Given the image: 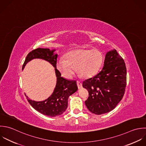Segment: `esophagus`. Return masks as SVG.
<instances>
[{"label": "esophagus", "mask_w": 146, "mask_h": 146, "mask_svg": "<svg viewBox=\"0 0 146 146\" xmlns=\"http://www.w3.org/2000/svg\"><path fill=\"white\" fill-rule=\"evenodd\" d=\"M77 86H78V89H81V88H82V84L81 82L77 81Z\"/></svg>", "instance_id": "1"}]
</instances>
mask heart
Here are the masks:
<instances>
[{
	"label": "heart",
	"mask_w": 146,
	"mask_h": 146,
	"mask_svg": "<svg viewBox=\"0 0 146 146\" xmlns=\"http://www.w3.org/2000/svg\"><path fill=\"white\" fill-rule=\"evenodd\" d=\"M65 58H60L57 62V68L66 78H70L77 70L80 75L92 77L98 72L101 68L104 57L102 53L97 50L75 49L68 52Z\"/></svg>",
	"instance_id": "obj_1"
}]
</instances>
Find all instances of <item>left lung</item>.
Here are the masks:
<instances>
[{
    "label": "left lung",
    "mask_w": 146,
    "mask_h": 146,
    "mask_svg": "<svg viewBox=\"0 0 146 146\" xmlns=\"http://www.w3.org/2000/svg\"><path fill=\"white\" fill-rule=\"evenodd\" d=\"M82 86L89 92L85 105L93 114L101 115L113 110L122 100L126 86V68L115 49L106 54L102 70L86 80Z\"/></svg>",
    "instance_id": "obj_1"
}]
</instances>
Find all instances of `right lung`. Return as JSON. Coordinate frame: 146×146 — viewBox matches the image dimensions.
I'll return each instance as SVG.
<instances>
[{
    "instance_id": "obj_1",
    "label": "right lung",
    "mask_w": 146,
    "mask_h": 146,
    "mask_svg": "<svg viewBox=\"0 0 146 146\" xmlns=\"http://www.w3.org/2000/svg\"><path fill=\"white\" fill-rule=\"evenodd\" d=\"M56 49L37 48L29 52L23 65V69L26 64L35 58L44 60L49 62L54 68L56 76V84L53 92L47 99L42 101H35L29 100L27 96L29 104L39 113L50 117L58 116L63 114L68 107V100L70 96L74 93L78 87L76 81L69 80L61 77L56 68L58 54Z\"/></svg>"
}]
</instances>
